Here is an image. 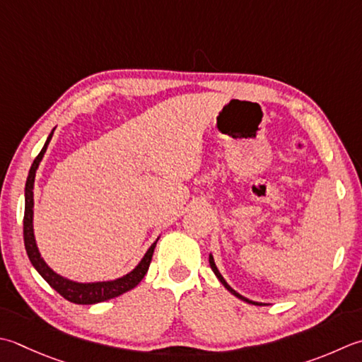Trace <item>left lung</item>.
Masks as SVG:
<instances>
[{
  "label": "left lung",
  "mask_w": 362,
  "mask_h": 362,
  "mask_svg": "<svg viewBox=\"0 0 362 362\" xmlns=\"http://www.w3.org/2000/svg\"><path fill=\"white\" fill-rule=\"evenodd\" d=\"M209 264H210V268H211V270H214V273L216 274V278L219 279V282H221V284H223L226 288H228L232 295H235L238 300H242V301H245V303H250V304H254V306H264V304H262V303H257V301H251V300H247V298H245L243 295H240L238 292H235V290H233V288H232V287L228 284V282H226V279L223 278L221 273H219V270H218L216 265H215L214 256H211V254H210V256H209Z\"/></svg>",
  "instance_id": "8db88e82"
}]
</instances>
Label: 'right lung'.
I'll list each match as a JSON object with an SVG mask.
<instances>
[{
  "mask_svg": "<svg viewBox=\"0 0 362 362\" xmlns=\"http://www.w3.org/2000/svg\"><path fill=\"white\" fill-rule=\"evenodd\" d=\"M53 132L48 134V138L45 141L44 147H42L40 153L35 157L33 161L30 174H28L26 179V185H25V218H23V238H25V247H26V254L30 257L33 267L37 270V273L44 278L49 286H52L56 292H58L61 296H64L67 301L75 303V304H95V303H102L106 300L116 298V296L122 295L129 290L136 287L141 279L144 278L148 265H151V260L153 256V250L157 246V242L152 243V246L148 247L147 252L144 254V257L141 259L139 264L133 268L130 273H127L122 278L112 279V281H98V282H76L72 279L64 278V276L54 273L52 268L47 265V262L42 259L39 247L35 245V238H34V226H33V215H34V179H35V171L40 165L42 158H44V153L47 152L48 143L52 141Z\"/></svg>",
  "mask_w": 362,
  "mask_h": 362,
  "instance_id": "1",
  "label": "right lung"
}]
</instances>
